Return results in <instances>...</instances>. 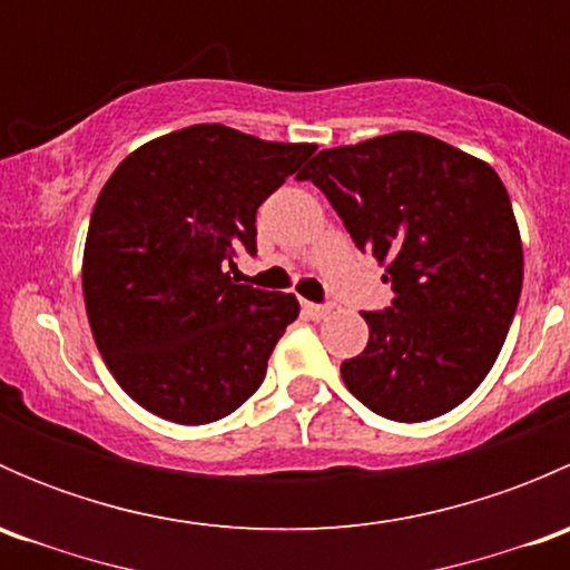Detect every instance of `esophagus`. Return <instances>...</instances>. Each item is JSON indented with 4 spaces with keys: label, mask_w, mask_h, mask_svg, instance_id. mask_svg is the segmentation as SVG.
Returning <instances> with one entry per match:
<instances>
[{
    "label": "esophagus",
    "mask_w": 570,
    "mask_h": 570,
    "mask_svg": "<svg viewBox=\"0 0 570 570\" xmlns=\"http://www.w3.org/2000/svg\"><path fill=\"white\" fill-rule=\"evenodd\" d=\"M303 312H306V317L322 320L331 314V306H320V303H303Z\"/></svg>",
    "instance_id": "obj_1"
}]
</instances>
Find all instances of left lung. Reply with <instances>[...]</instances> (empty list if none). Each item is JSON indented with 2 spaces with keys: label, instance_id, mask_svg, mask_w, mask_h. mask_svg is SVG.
Here are the masks:
<instances>
[{
  "label": "left lung",
  "instance_id": "left-lung-1",
  "mask_svg": "<svg viewBox=\"0 0 570 570\" xmlns=\"http://www.w3.org/2000/svg\"><path fill=\"white\" fill-rule=\"evenodd\" d=\"M297 178L325 193L394 289L386 312H364L370 342L342 364L350 394L394 422L461 405L491 372L524 281L497 170L422 131H394L325 148Z\"/></svg>",
  "mask_w": 570,
  "mask_h": 570
}]
</instances>
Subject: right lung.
Returning <instances> with one entry per match:
<instances>
[{
	"instance_id": "1",
	"label": "right lung",
	"mask_w": 570,
	"mask_h": 570,
	"mask_svg": "<svg viewBox=\"0 0 570 570\" xmlns=\"http://www.w3.org/2000/svg\"><path fill=\"white\" fill-rule=\"evenodd\" d=\"M223 124L131 151L94 206L82 292L101 358L137 405L176 424L237 411L301 303L226 273L256 253V209L314 154Z\"/></svg>"
}]
</instances>
